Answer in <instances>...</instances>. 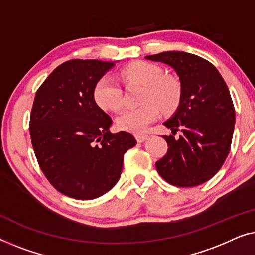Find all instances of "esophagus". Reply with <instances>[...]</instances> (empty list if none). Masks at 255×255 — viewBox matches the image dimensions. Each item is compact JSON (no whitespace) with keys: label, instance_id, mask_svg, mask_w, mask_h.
I'll return each mask as SVG.
<instances>
[{"label":"esophagus","instance_id":"1","mask_svg":"<svg viewBox=\"0 0 255 255\" xmlns=\"http://www.w3.org/2000/svg\"><path fill=\"white\" fill-rule=\"evenodd\" d=\"M149 136L148 135H145V134H136L135 135V138H136V141H137L138 143H142V142H144L146 138H148Z\"/></svg>","mask_w":255,"mask_h":255}]
</instances>
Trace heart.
Returning <instances> with one entry per match:
<instances>
[{
	"label": "heart",
	"mask_w": 255,
	"mask_h": 255,
	"mask_svg": "<svg viewBox=\"0 0 255 255\" xmlns=\"http://www.w3.org/2000/svg\"><path fill=\"white\" fill-rule=\"evenodd\" d=\"M125 83L143 85L139 97L142 105L125 110L117 118L118 127L131 132L144 131L151 123L164 114L177 111L182 98L180 82L173 76L164 75V70L157 64L138 61L128 64L120 71ZM123 89L116 77L103 75L93 87V99L100 109L118 111L123 106Z\"/></svg>",
	"instance_id": "b5f03b06"
}]
</instances>
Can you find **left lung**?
Masks as SVG:
<instances>
[{
	"label": "left lung",
	"instance_id": "1",
	"mask_svg": "<svg viewBox=\"0 0 255 255\" xmlns=\"http://www.w3.org/2000/svg\"><path fill=\"white\" fill-rule=\"evenodd\" d=\"M145 59L166 63L179 76L182 98L174 116L164 123L175 139L164 136L167 152L156 163L165 181L178 187L203 184L220 171L230 152L235 106L223 77L209 61L185 52H163Z\"/></svg>",
	"mask_w": 255,
	"mask_h": 255
}]
</instances>
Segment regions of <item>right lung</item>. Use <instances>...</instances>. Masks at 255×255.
I'll return each instance as SVG.
<instances>
[{"label": "right lung", "mask_w": 255, "mask_h": 255, "mask_svg": "<svg viewBox=\"0 0 255 255\" xmlns=\"http://www.w3.org/2000/svg\"><path fill=\"white\" fill-rule=\"evenodd\" d=\"M114 66L74 59L56 67L34 97L30 135L42 173L56 191L92 200L119 180L124 156L136 144L126 131L110 132L112 119L93 99L96 82Z\"/></svg>", "instance_id": "right-lung-1"}]
</instances>
